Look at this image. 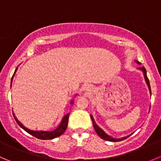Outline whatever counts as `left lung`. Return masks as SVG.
I'll return each mask as SVG.
<instances>
[{"instance_id": "1", "label": "left lung", "mask_w": 161, "mask_h": 161, "mask_svg": "<svg viewBox=\"0 0 161 161\" xmlns=\"http://www.w3.org/2000/svg\"><path fill=\"white\" fill-rule=\"evenodd\" d=\"M136 63H137L138 64H140L139 62H137V61H136ZM139 70H142V72H143L144 74V77H145V82H146L147 85H148V89H149V91H150V94H151V87H150V84H149V80H148V77H147V73H146V70H145V68L144 67H139ZM91 120H92V123H93V126H94V130H95L96 133H97V134L100 137L102 138V139L103 140H106V141H109V142H120V141H122V140H125L126 139V138L128 137L129 136H124V137H121V138H114V137H112V136H110L109 135H108L107 133H105L104 131H103V130H102L100 127H99L98 125H97V124L95 123V121H94V118H93L92 115H91Z\"/></svg>"}]
</instances>
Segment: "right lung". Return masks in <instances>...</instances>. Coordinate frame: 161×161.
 <instances>
[{
  "label": "right lung",
  "mask_w": 161,
  "mask_h": 161,
  "mask_svg": "<svg viewBox=\"0 0 161 161\" xmlns=\"http://www.w3.org/2000/svg\"><path fill=\"white\" fill-rule=\"evenodd\" d=\"M16 70H17V68H16V70H15L14 74L16 73ZM12 79H13V78H12ZM11 86H12V81H11ZM73 103H74L73 100H72V101L70 102V104H73ZM69 115H70V114H66L65 116L63 118L59 125H58L55 130H53V131H37V130H29V129L26 128L25 125H23L21 123L19 122V121L17 120V118L15 117V114H13V116H14V118L16 121V122H17V124L19 125L24 130H25L27 133H29V134L32 135L33 136H35V137L38 138V139L52 140V139H54V138L61 136V135L65 132V130H67V125H68Z\"/></svg>",
  "instance_id": "obj_1"
}]
</instances>
